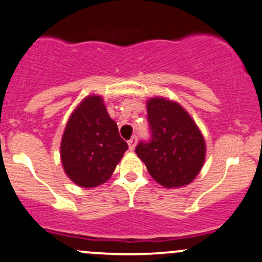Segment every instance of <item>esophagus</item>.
Returning <instances> with one entry per match:
<instances>
[{
  "label": "esophagus",
  "instance_id": "obj_1",
  "mask_svg": "<svg viewBox=\"0 0 262 262\" xmlns=\"http://www.w3.org/2000/svg\"><path fill=\"white\" fill-rule=\"evenodd\" d=\"M137 142H138V139H137V137H136V136L132 137V138L128 140L129 149H130V150H134V148H136V145H137Z\"/></svg>",
  "mask_w": 262,
  "mask_h": 262
}]
</instances>
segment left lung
<instances>
[{"instance_id": "1", "label": "left lung", "mask_w": 262, "mask_h": 262, "mask_svg": "<svg viewBox=\"0 0 262 262\" xmlns=\"http://www.w3.org/2000/svg\"><path fill=\"white\" fill-rule=\"evenodd\" d=\"M152 140L140 142L137 156L153 180L164 188L187 186L206 159V142L193 118L180 103L153 96L147 100Z\"/></svg>"}]
</instances>
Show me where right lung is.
Listing matches in <instances>:
<instances>
[{
	"instance_id": "add662e5",
	"label": "right lung",
	"mask_w": 262,
	"mask_h": 262,
	"mask_svg": "<svg viewBox=\"0 0 262 262\" xmlns=\"http://www.w3.org/2000/svg\"><path fill=\"white\" fill-rule=\"evenodd\" d=\"M128 149L100 95L85 96L66 123L60 158L69 178L82 188L105 183Z\"/></svg>"
}]
</instances>
